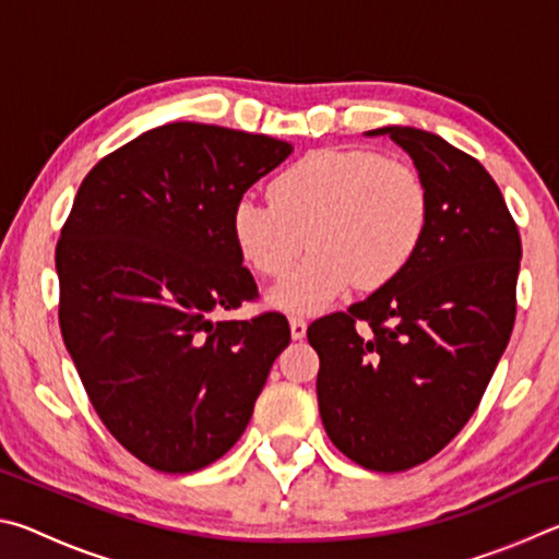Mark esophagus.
<instances>
[{
    "instance_id": "1",
    "label": "esophagus",
    "mask_w": 559,
    "mask_h": 559,
    "mask_svg": "<svg viewBox=\"0 0 559 559\" xmlns=\"http://www.w3.org/2000/svg\"><path fill=\"white\" fill-rule=\"evenodd\" d=\"M306 330H308L306 318H302V316H290V335H293V340L306 337Z\"/></svg>"
}]
</instances>
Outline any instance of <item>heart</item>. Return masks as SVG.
<instances>
[{"mask_svg":"<svg viewBox=\"0 0 559 559\" xmlns=\"http://www.w3.org/2000/svg\"><path fill=\"white\" fill-rule=\"evenodd\" d=\"M431 222V189L412 163L372 150H318L271 179L269 204L243 197L231 239L246 266L281 278L271 290L283 310L313 313L355 283L390 286L419 253Z\"/></svg>","mask_w":559,"mask_h":559,"instance_id":"obj_1","label":"heart"}]
</instances>
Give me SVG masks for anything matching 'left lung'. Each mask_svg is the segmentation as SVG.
Here are the masks:
<instances>
[{
  "label": "left lung",
  "mask_w": 559,
  "mask_h": 559,
  "mask_svg": "<svg viewBox=\"0 0 559 559\" xmlns=\"http://www.w3.org/2000/svg\"><path fill=\"white\" fill-rule=\"evenodd\" d=\"M431 189V222L400 278L308 328L330 441L396 473L447 447L478 409L515 323L520 234L476 157L416 128H380Z\"/></svg>",
  "instance_id": "1"
}]
</instances>
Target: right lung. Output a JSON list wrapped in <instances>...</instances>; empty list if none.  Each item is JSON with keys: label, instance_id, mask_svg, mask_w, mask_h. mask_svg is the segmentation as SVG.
I'll return each mask as SVG.
<instances>
[{"label": "right lung", "instance_id": "1", "mask_svg": "<svg viewBox=\"0 0 559 559\" xmlns=\"http://www.w3.org/2000/svg\"><path fill=\"white\" fill-rule=\"evenodd\" d=\"M290 150L167 122L98 159L75 192L56 243L61 335L100 421L150 468L224 456L290 343L276 310L212 320L259 298L231 212Z\"/></svg>", "mask_w": 559, "mask_h": 559}]
</instances>
